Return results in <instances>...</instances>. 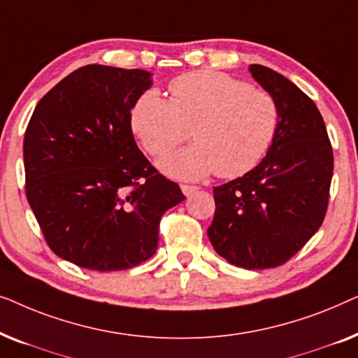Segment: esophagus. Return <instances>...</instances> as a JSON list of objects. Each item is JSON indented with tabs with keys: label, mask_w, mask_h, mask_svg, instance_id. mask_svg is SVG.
Listing matches in <instances>:
<instances>
[{
	"label": "esophagus",
	"mask_w": 358,
	"mask_h": 358,
	"mask_svg": "<svg viewBox=\"0 0 358 358\" xmlns=\"http://www.w3.org/2000/svg\"><path fill=\"white\" fill-rule=\"evenodd\" d=\"M180 190H182L185 197H190V195L197 192L199 187H195V185H185V184H182V185H180Z\"/></svg>",
	"instance_id": "obj_1"
}]
</instances>
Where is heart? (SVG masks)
<instances>
[{"mask_svg": "<svg viewBox=\"0 0 358 358\" xmlns=\"http://www.w3.org/2000/svg\"><path fill=\"white\" fill-rule=\"evenodd\" d=\"M277 125L278 107L267 91L207 70L173 80L169 102L146 91L130 110L131 131L150 155L169 153L190 130L194 145L158 163L164 174L180 180L249 173L267 153Z\"/></svg>", "mask_w": 358, "mask_h": 358, "instance_id": "b5f03b06", "label": "heart"}]
</instances>
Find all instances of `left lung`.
I'll return each mask as SVG.
<instances>
[{"label":"left lung","instance_id":"8db88e82","mask_svg":"<svg viewBox=\"0 0 358 358\" xmlns=\"http://www.w3.org/2000/svg\"><path fill=\"white\" fill-rule=\"evenodd\" d=\"M249 73L277 102V131L256 168L213 187L207 233L229 264L262 271L287 262L320 229L334 159L315 102L271 68L251 65Z\"/></svg>","mask_w":358,"mask_h":358}]
</instances>
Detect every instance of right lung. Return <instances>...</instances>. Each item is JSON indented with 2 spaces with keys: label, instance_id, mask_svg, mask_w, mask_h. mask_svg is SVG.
<instances>
[{
  "label": "right lung",
  "instance_id": "1",
  "mask_svg": "<svg viewBox=\"0 0 358 358\" xmlns=\"http://www.w3.org/2000/svg\"><path fill=\"white\" fill-rule=\"evenodd\" d=\"M151 85L150 71L83 66L42 97L27 125L29 205L52 251L83 268L150 259L161 217L185 199L131 134L130 110Z\"/></svg>",
  "mask_w": 358,
  "mask_h": 358
}]
</instances>
